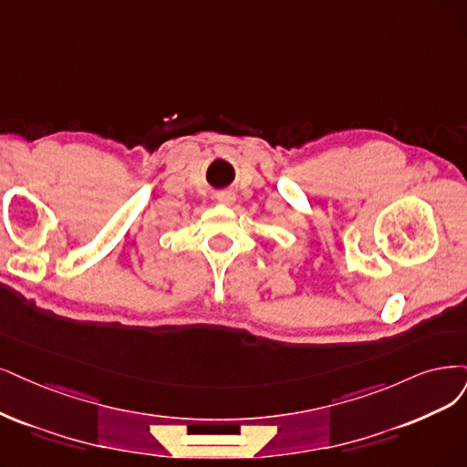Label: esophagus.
Wrapping results in <instances>:
<instances>
[{
    "label": "esophagus",
    "mask_w": 467,
    "mask_h": 467,
    "mask_svg": "<svg viewBox=\"0 0 467 467\" xmlns=\"http://www.w3.org/2000/svg\"><path fill=\"white\" fill-rule=\"evenodd\" d=\"M217 202L221 203V205H233L234 202H236V196L233 194V192H221L219 196H217Z\"/></svg>",
    "instance_id": "obj_1"
}]
</instances>
